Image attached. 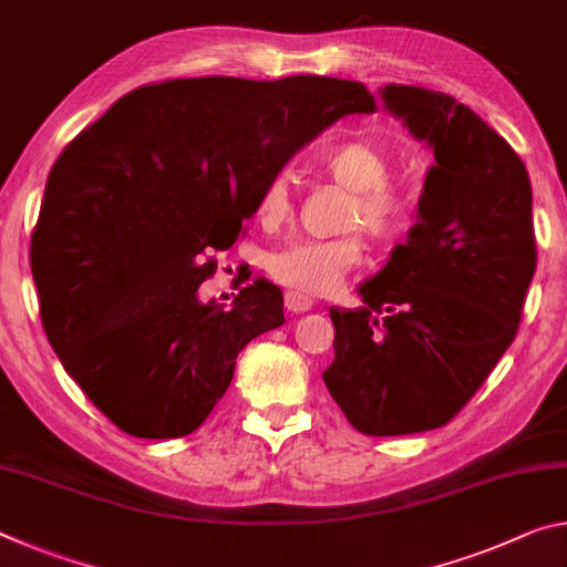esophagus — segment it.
<instances>
[{
	"mask_svg": "<svg viewBox=\"0 0 567 567\" xmlns=\"http://www.w3.org/2000/svg\"><path fill=\"white\" fill-rule=\"evenodd\" d=\"M285 308L290 312H308L312 308V298H308V295H302L298 290H290L285 292Z\"/></svg>",
	"mask_w": 567,
	"mask_h": 567,
	"instance_id": "1",
	"label": "esophagus"
}]
</instances>
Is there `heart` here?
<instances>
[{"label":"heart","instance_id":"obj_1","mask_svg":"<svg viewBox=\"0 0 567 567\" xmlns=\"http://www.w3.org/2000/svg\"><path fill=\"white\" fill-rule=\"evenodd\" d=\"M326 174L350 192L346 227H361L375 241L399 237L411 219V192L389 178V156L368 141H346L320 156ZM292 212L290 188L282 176L269 178L257 202V214L267 227L282 224ZM361 262V241L355 237L298 239L275 251L267 269L277 282L302 295H326Z\"/></svg>","mask_w":567,"mask_h":567}]
</instances>
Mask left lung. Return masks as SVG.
Instances as JSON below:
<instances>
[{
  "instance_id": "8db88e82",
  "label": "left lung",
  "mask_w": 567,
  "mask_h": 567,
  "mask_svg": "<svg viewBox=\"0 0 567 567\" xmlns=\"http://www.w3.org/2000/svg\"><path fill=\"white\" fill-rule=\"evenodd\" d=\"M379 95L434 166L406 245L358 285L361 308H330L322 381L361 434L403 436L449 424L515 340L537 262L533 188L509 143L452 95Z\"/></svg>"
}]
</instances>
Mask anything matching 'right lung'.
I'll use <instances>...</instances> for the list:
<instances>
[{
  "instance_id": "obj_1",
  "label": "right lung",
  "mask_w": 567,
  "mask_h": 567,
  "mask_svg": "<svg viewBox=\"0 0 567 567\" xmlns=\"http://www.w3.org/2000/svg\"><path fill=\"white\" fill-rule=\"evenodd\" d=\"M371 111L355 80L188 78L133 90L68 143L30 265L52 350L115 426L178 439L204 424L239 350L285 322L265 277L231 308L202 302L209 255L235 245L295 151Z\"/></svg>"
}]
</instances>
